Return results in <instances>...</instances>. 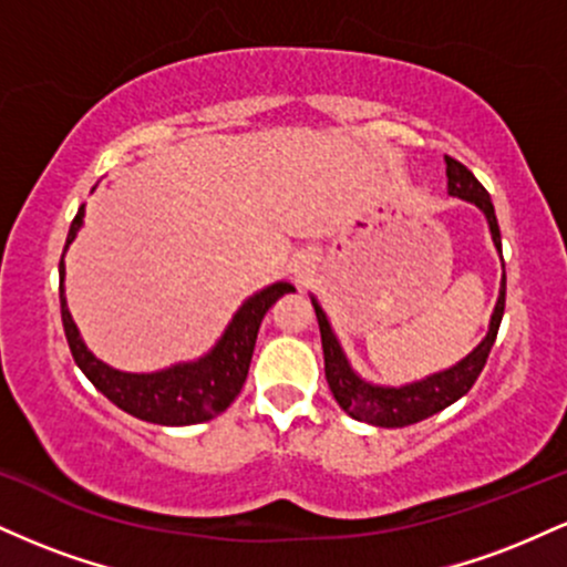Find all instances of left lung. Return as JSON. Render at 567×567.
<instances>
[{
	"label": "left lung",
	"mask_w": 567,
	"mask_h": 567,
	"mask_svg": "<svg viewBox=\"0 0 567 567\" xmlns=\"http://www.w3.org/2000/svg\"><path fill=\"white\" fill-rule=\"evenodd\" d=\"M447 165V194L451 197L474 202L480 210L485 213L487 226H491V237L496 250L501 252V231L496 210H493L491 194L485 192V186L474 178V173L466 165H461L458 159L445 157ZM317 311V322H320V336H322V351H324V379H328L330 392H333L336 402L341 405L343 413H349L351 419L365 421V424L383 426V429H400L419 424V421L429 419V415L440 413L447 405H453L455 400H461L474 381L483 373L487 354H491L493 343H496L501 317H504V303H506V271L501 277V292L496 309H493L491 328L487 336L480 341V347L466 354L464 360L455 362L453 368L440 370V373L426 375L424 381L405 383V386H375L365 379L354 373L349 365L347 354H343L341 343L330 328L328 317H324L322 306L317 303V298H311Z\"/></svg>",
	"instance_id": "obj_1"
}]
</instances>
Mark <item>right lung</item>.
<instances>
[{
	"mask_svg": "<svg viewBox=\"0 0 567 567\" xmlns=\"http://www.w3.org/2000/svg\"><path fill=\"white\" fill-rule=\"evenodd\" d=\"M82 218L84 205L71 220L63 252L69 250L76 231L82 229ZM58 275H61V320L76 365L93 381L97 392L109 396L116 408L159 426L202 424V421H210L224 413L234 402V396L243 392L264 315L285 292L296 290L290 282H275L247 298L237 315L231 317L229 328L218 338L216 347L199 360L178 362V365L157 370V373H122V370L109 368L106 362L97 360L93 351L84 347L80 330L71 320L66 296H63V275H66L63 258L58 266Z\"/></svg>",
	"mask_w": 567,
	"mask_h": 567,
	"instance_id": "add662e5",
	"label": "right lung"
}]
</instances>
